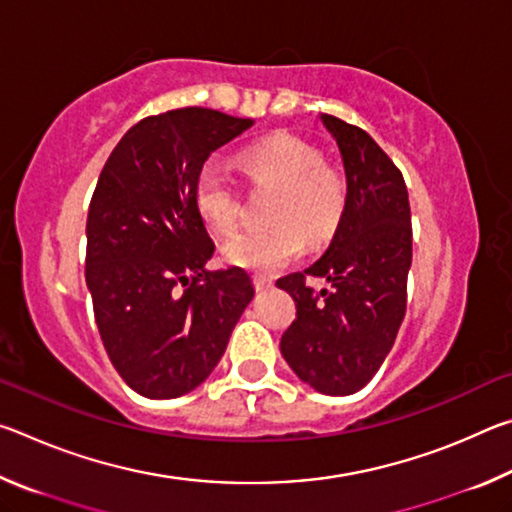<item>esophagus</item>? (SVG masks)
<instances>
[{
	"mask_svg": "<svg viewBox=\"0 0 512 512\" xmlns=\"http://www.w3.org/2000/svg\"><path fill=\"white\" fill-rule=\"evenodd\" d=\"M253 284H255L257 291H266V289L273 287V280L268 275H264V273H255L253 275Z\"/></svg>",
	"mask_w": 512,
	"mask_h": 512,
	"instance_id": "34e87169",
	"label": "esophagus"
}]
</instances>
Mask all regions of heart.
<instances>
[{
    "instance_id": "1",
    "label": "heart",
    "mask_w": 512,
    "mask_h": 512,
    "mask_svg": "<svg viewBox=\"0 0 512 512\" xmlns=\"http://www.w3.org/2000/svg\"><path fill=\"white\" fill-rule=\"evenodd\" d=\"M248 183L277 194L268 210L266 230L239 232L223 244V259L255 273H275L305 250V239L320 246L334 237L348 207V180L323 162V153L291 135H275L239 155ZM194 203L203 221L219 235L235 232L239 223L237 180L221 162L198 169Z\"/></svg>"
}]
</instances>
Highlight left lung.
Returning <instances> with one entry per match:
<instances>
[{
    "instance_id": "1",
    "label": "left lung",
    "mask_w": 512,
    "mask_h": 512,
    "mask_svg": "<svg viewBox=\"0 0 512 512\" xmlns=\"http://www.w3.org/2000/svg\"><path fill=\"white\" fill-rule=\"evenodd\" d=\"M320 119L339 144L348 207L325 255L277 280L296 300L280 350L311 388L350 395L375 377L406 314L411 207L402 171L363 128L332 115ZM307 276H325L333 287L318 294Z\"/></svg>"
}]
</instances>
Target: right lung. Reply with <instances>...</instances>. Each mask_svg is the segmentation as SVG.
<instances>
[{"instance_id": "obj_1", "label": "right lung", "mask_w": 512, "mask_h": 512, "mask_svg": "<svg viewBox=\"0 0 512 512\" xmlns=\"http://www.w3.org/2000/svg\"><path fill=\"white\" fill-rule=\"evenodd\" d=\"M250 126L210 108L167 110L137 121L101 169L85 282L112 366L144 397L203 384L255 296L244 268H205L214 241L194 203L198 169Z\"/></svg>"}]
</instances>
